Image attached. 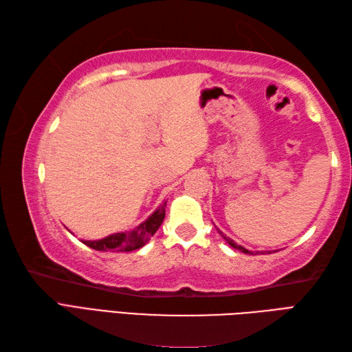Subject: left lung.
I'll return each mask as SVG.
<instances>
[{"label":"left lung","instance_id":"1","mask_svg":"<svg viewBox=\"0 0 352 352\" xmlns=\"http://www.w3.org/2000/svg\"><path fill=\"white\" fill-rule=\"evenodd\" d=\"M218 230V229H217ZM218 233H220V235L224 238V241L226 242H228V244L230 245V247H233V248H235V250H239V252H242V253H245V254H254L253 252H250V250H247V248H244V247H242V245H238L236 244V242L235 241H233V239H230L229 236H226L224 235V233L221 232V230H218Z\"/></svg>","mask_w":352,"mask_h":352}]
</instances>
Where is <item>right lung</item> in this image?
Returning <instances> with one entry per match:
<instances>
[{
	"mask_svg": "<svg viewBox=\"0 0 352 352\" xmlns=\"http://www.w3.org/2000/svg\"><path fill=\"white\" fill-rule=\"evenodd\" d=\"M166 205L167 201H164L146 221L137 226L134 230L113 233V235L102 239L82 242L87 247L98 250V252H132V250L142 248L162 224L164 217H166Z\"/></svg>",
	"mask_w": 352,
	"mask_h": 352,
	"instance_id": "1",
	"label": "right lung"
}]
</instances>
